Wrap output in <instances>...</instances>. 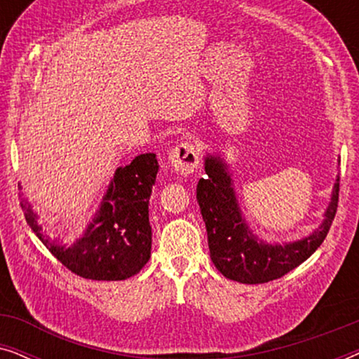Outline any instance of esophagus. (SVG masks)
I'll return each mask as SVG.
<instances>
[{
	"instance_id": "esophagus-1",
	"label": "esophagus",
	"mask_w": 359,
	"mask_h": 359,
	"mask_svg": "<svg viewBox=\"0 0 359 359\" xmlns=\"http://www.w3.org/2000/svg\"><path fill=\"white\" fill-rule=\"evenodd\" d=\"M170 166L175 173L178 175H189L193 173L196 166L199 165V150L198 147L191 142H183L176 145L170 154Z\"/></svg>"
}]
</instances>
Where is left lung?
Wrapping results in <instances>:
<instances>
[{
	"instance_id": "left-lung-1",
	"label": "left lung",
	"mask_w": 359,
	"mask_h": 359,
	"mask_svg": "<svg viewBox=\"0 0 359 359\" xmlns=\"http://www.w3.org/2000/svg\"><path fill=\"white\" fill-rule=\"evenodd\" d=\"M204 170L208 176L199 180L196 198L208 230L210 259L227 279L243 284L273 281L306 262L325 240L338 208V176L318 229L296 242L268 243L245 220L232 173L222 156L205 155Z\"/></svg>"
}]
</instances>
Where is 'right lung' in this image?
Here are the masks:
<instances>
[{"label":"right lung","instance_id":"add662e5","mask_svg":"<svg viewBox=\"0 0 359 359\" xmlns=\"http://www.w3.org/2000/svg\"><path fill=\"white\" fill-rule=\"evenodd\" d=\"M158 173L155 154H142L119 166L95 217L73 243L50 238L24 193H19L26 220L37 238L72 273L95 281H122L134 276L150 259L151 227L149 203ZM19 189L21 184H19Z\"/></svg>","mask_w":359,"mask_h":359}]
</instances>
